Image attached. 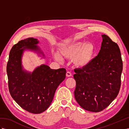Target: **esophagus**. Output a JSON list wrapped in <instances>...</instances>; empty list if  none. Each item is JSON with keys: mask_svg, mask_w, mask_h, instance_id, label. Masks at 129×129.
Masks as SVG:
<instances>
[{"mask_svg": "<svg viewBox=\"0 0 129 129\" xmlns=\"http://www.w3.org/2000/svg\"><path fill=\"white\" fill-rule=\"evenodd\" d=\"M66 76H67V77H68L72 76L71 72H70V71H68V72H67V74H66Z\"/></svg>", "mask_w": 129, "mask_h": 129, "instance_id": "1", "label": "esophagus"}]
</instances>
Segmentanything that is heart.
<instances>
[{"label":"heart","mask_w":129,"mask_h":129,"mask_svg":"<svg viewBox=\"0 0 129 129\" xmlns=\"http://www.w3.org/2000/svg\"><path fill=\"white\" fill-rule=\"evenodd\" d=\"M60 53L67 59H73V63L78 68H84L90 64L95 53V46L93 43L75 42L64 46L60 49ZM57 60L61 58L58 53L54 54Z\"/></svg>","instance_id":"b5f03b06"}]
</instances>
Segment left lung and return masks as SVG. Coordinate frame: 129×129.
Instances as JSON below:
<instances>
[{
  "instance_id": "left-lung-1",
  "label": "left lung",
  "mask_w": 129,
  "mask_h": 129,
  "mask_svg": "<svg viewBox=\"0 0 129 129\" xmlns=\"http://www.w3.org/2000/svg\"><path fill=\"white\" fill-rule=\"evenodd\" d=\"M100 52L88 67L74 70V91L78 104L84 110L99 112L117 96L121 85L123 61L119 47L102 35Z\"/></svg>"
}]
</instances>
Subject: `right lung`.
Wrapping results in <instances>:
<instances>
[{"instance_id":"obj_1","label":"right lung","mask_w":129,"mask_h":129,"mask_svg":"<svg viewBox=\"0 0 129 129\" xmlns=\"http://www.w3.org/2000/svg\"><path fill=\"white\" fill-rule=\"evenodd\" d=\"M38 42V39L30 38L14 45L6 67L12 98L23 109L34 114L41 113L48 108L56 89L66 76L65 69L54 70L46 65L37 68L32 73L23 70L21 58L24 50L29 49L42 53L36 45Z\"/></svg>"}]
</instances>
